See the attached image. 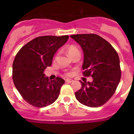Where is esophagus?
Masks as SVG:
<instances>
[{"instance_id":"34e87169","label":"esophagus","mask_w":134,"mask_h":134,"mask_svg":"<svg viewBox=\"0 0 134 134\" xmlns=\"http://www.w3.org/2000/svg\"><path fill=\"white\" fill-rule=\"evenodd\" d=\"M65 81H66V82H68V83H71V82H72L74 81V80H72V79H66Z\"/></svg>"}]
</instances>
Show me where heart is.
I'll use <instances>...</instances> for the list:
<instances>
[{"instance_id": "1", "label": "heart", "mask_w": 134, "mask_h": 134, "mask_svg": "<svg viewBox=\"0 0 134 134\" xmlns=\"http://www.w3.org/2000/svg\"><path fill=\"white\" fill-rule=\"evenodd\" d=\"M76 51H79V50L77 49V48H75L74 46H70L69 48H68V49H67V52H68V55H69L70 54H71V53L74 52H76Z\"/></svg>"}]
</instances>
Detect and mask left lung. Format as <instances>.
I'll list each match as a JSON object with an SVG mask.
<instances>
[{"mask_svg": "<svg viewBox=\"0 0 134 134\" xmlns=\"http://www.w3.org/2000/svg\"><path fill=\"white\" fill-rule=\"evenodd\" d=\"M70 37L83 52L84 76L93 78L92 82L80 80L82 87L75 93L76 98L87 107H100L113 95L120 81L119 55L108 41L96 34H77Z\"/></svg>", "mask_w": 134, "mask_h": 134, "instance_id": "obj_1", "label": "left lung"}]
</instances>
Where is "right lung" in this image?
<instances>
[{
  "label": "right lung",
  "mask_w": 134,
  "mask_h": 134,
  "mask_svg": "<svg viewBox=\"0 0 134 134\" xmlns=\"http://www.w3.org/2000/svg\"><path fill=\"white\" fill-rule=\"evenodd\" d=\"M68 35H46L36 37L23 46L13 64L15 87L26 102L36 107H45L58 98L64 79L49 80L44 70L52 63L54 54L65 44Z\"/></svg>",
  "instance_id": "1"
}]
</instances>
